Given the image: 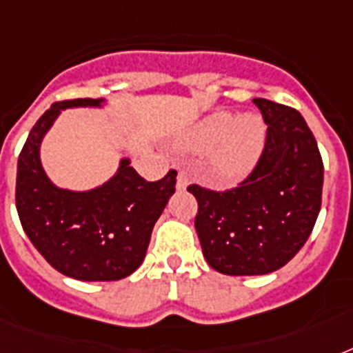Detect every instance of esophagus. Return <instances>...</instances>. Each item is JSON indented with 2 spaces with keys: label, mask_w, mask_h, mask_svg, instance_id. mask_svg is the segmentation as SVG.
I'll return each mask as SVG.
<instances>
[{
  "label": "esophagus",
  "mask_w": 353,
  "mask_h": 353,
  "mask_svg": "<svg viewBox=\"0 0 353 353\" xmlns=\"http://www.w3.org/2000/svg\"><path fill=\"white\" fill-rule=\"evenodd\" d=\"M188 185V172L179 166L177 168V190H185V187Z\"/></svg>",
  "instance_id": "esophagus-1"
}]
</instances>
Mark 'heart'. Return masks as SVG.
<instances>
[{
  "instance_id": "obj_1",
  "label": "heart",
  "mask_w": 353,
  "mask_h": 353,
  "mask_svg": "<svg viewBox=\"0 0 353 353\" xmlns=\"http://www.w3.org/2000/svg\"><path fill=\"white\" fill-rule=\"evenodd\" d=\"M265 126L256 115L236 119L232 113L221 112L199 122L190 133L188 146L194 150H212L216 145L214 165L225 179L245 176L262 152Z\"/></svg>"
}]
</instances>
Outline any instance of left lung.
Wrapping results in <instances>:
<instances>
[{"instance_id":"1","label":"left lung","mask_w":353,"mask_h":353,"mask_svg":"<svg viewBox=\"0 0 353 353\" xmlns=\"http://www.w3.org/2000/svg\"><path fill=\"white\" fill-rule=\"evenodd\" d=\"M268 124L262 154L236 187L188 185L198 201L196 231L205 260L232 276L268 274L301 251L317 221L324 166L296 110L254 99Z\"/></svg>"}]
</instances>
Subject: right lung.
<instances>
[{"mask_svg":"<svg viewBox=\"0 0 353 353\" xmlns=\"http://www.w3.org/2000/svg\"><path fill=\"white\" fill-rule=\"evenodd\" d=\"M95 99L54 102L30 130L18 159L16 209L25 234L52 268L84 282L126 279L143 263L155 221L176 192V170L146 181L128 159L90 192L57 188L40 163V143L60 110Z\"/></svg>","mask_w":353,"mask_h":353,"instance_id":"1","label":"right lung"}]
</instances>
